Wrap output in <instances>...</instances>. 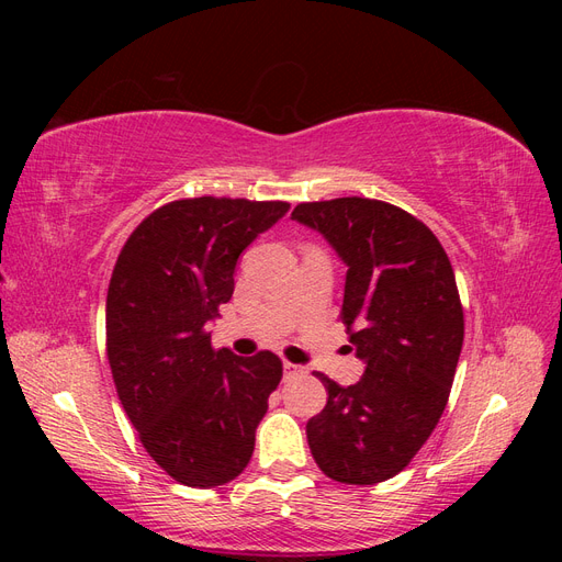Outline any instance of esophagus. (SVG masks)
<instances>
[{
    "label": "esophagus",
    "mask_w": 562,
    "mask_h": 562,
    "mask_svg": "<svg viewBox=\"0 0 562 562\" xmlns=\"http://www.w3.org/2000/svg\"><path fill=\"white\" fill-rule=\"evenodd\" d=\"M304 372H307V368L304 366H297V363H283V378L285 380H293V378H297V375H304Z\"/></svg>",
    "instance_id": "esophagus-1"
}]
</instances>
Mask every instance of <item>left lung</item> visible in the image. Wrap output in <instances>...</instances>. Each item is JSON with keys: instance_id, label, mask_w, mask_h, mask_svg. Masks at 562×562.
<instances>
[{"instance_id": "8db88e82", "label": "left lung", "mask_w": 562, "mask_h": 562, "mask_svg": "<svg viewBox=\"0 0 562 562\" xmlns=\"http://www.w3.org/2000/svg\"><path fill=\"white\" fill-rule=\"evenodd\" d=\"M293 220L347 265L339 318L366 363L351 386L316 372L328 403L307 422L310 450L337 483H382L407 467L446 411L464 342L452 265L427 225L384 201L300 203Z\"/></svg>"}]
</instances>
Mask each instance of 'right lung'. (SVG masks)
I'll return each instance as SVG.
<instances>
[{
    "label": "right lung",
    "mask_w": 562,
    "mask_h": 562,
    "mask_svg": "<svg viewBox=\"0 0 562 562\" xmlns=\"http://www.w3.org/2000/svg\"><path fill=\"white\" fill-rule=\"evenodd\" d=\"M285 201L182 199L145 217L112 271L105 328L119 401L145 450L182 485L234 481L281 382L271 351L211 347L239 255L288 213Z\"/></svg>",
    "instance_id": "obj_1"
}]
</instances>
